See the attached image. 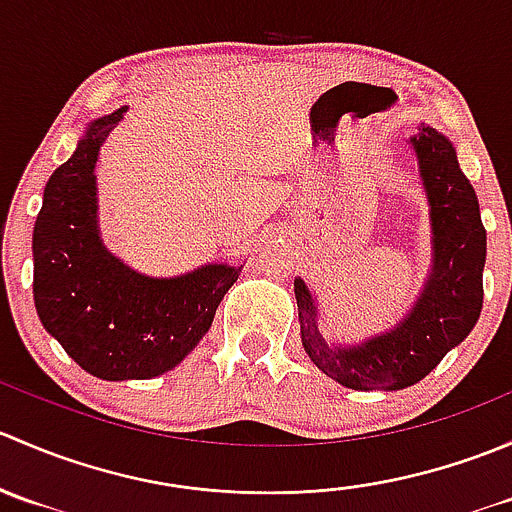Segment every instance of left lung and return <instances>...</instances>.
<instances>
[{
  "label": "left lung",
  "instance_id": "8db88e82",
  "mask_svg": "<svg viewBox=\"0 0 512 512\" xmlns=\"http://www.w3.org/2000/svg\"><path fill=\"white\" fill-rule=\"evenodd\" d=\"M411 143L431 203L433 272L409 317L361 347L334 349L319 334L312 294L294 280L304 352L347 389L396 391L421 381L471 334L483 307L485 227L476 190L448 138L421 128Z\"/></svg>",
  "mask_w": 512,
  "mask_h": 512
}]
</instances>
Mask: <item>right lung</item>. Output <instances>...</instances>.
Returning <instances> with one entry per match:
<instances>
[{
  "instance_id": "right-lung-1",
  "label": "right lung",
  "mask_w": 512,
  "mask_h": 512,
  "mask_svg": "<svg viewBox=\"0 0 512 512\" xmlns=\"http://www.w3.org/2000/svg\"><path fill=\"white\" fill-rule=\"evenodd\" d=\"M126 108L89 126L51 173L34 225V304L41 324L84 371L106 381L165 374L205 337L242 267L205 265L143 277L98 240L94 165Z\"/></svg>"
}]
</instances>
